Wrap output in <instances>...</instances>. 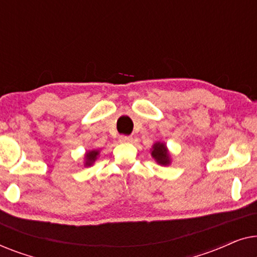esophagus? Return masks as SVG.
I'll return each instance as SVG.
<instances>
[{"label": "esophagus", "instance_id": "obj_1", "mask_svg": "<svg viewBox=\"0 0 257 257\" xmlns=\"http://www.w3.org/2000/svg\"><path fill=\"white\" fill-rule=\"evenodd\" d=\"M119 142L120 143H131L132 137L131 136H120L119 137Z\"/></svg>", "mask_w": 257, "mask_h": 257}]
</instances>
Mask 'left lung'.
I'll list each match as a JSON object with an SVG mask.
<instances>
[{"instance_id":"left-lung-1","label":"left lung","mask_w":257,"mask_h":257,"mask_svg":"<svg viewBox=\"0 0 257 257\" xmlns=\"http://www.w3.org/2000/svg\"><path fill=\"white\" fill-rule=\"evenodd\" d=\"M152 157L161 165L170 164V154H168L166 146H165L164 144L161 143L154 144L153 150H152Z\"/></svg>"}]
</instances>
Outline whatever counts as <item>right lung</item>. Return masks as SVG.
<instances>
[{
	"label": "right lung",
	"instance_id": "right-lung-1",
	"mask_svg": "<svg viewBox=\"0 0 257 257\" xmlns=\"http://www.w3.org/2000/svg\"><path fill=\"white\" fill-rule=\"evenodd\" d=\"M98 154H99L98 151H90V152L86 153V161H85L86 166H91V165L93 164V161L97 159Z\"/></svg>",
	"mask_w": 257,
	"mask_h": 257
}]
</instances>
